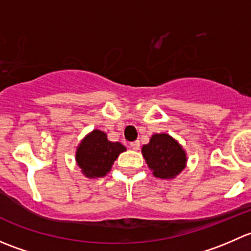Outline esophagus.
<instances>
[{"label": "esophagus", "mask_w": 251, "mask_h": 251, "mask_svg": "<svg viewBox=\"0 0 251 251\" xmlns=\"http://www.w3.org/2000/svg\"><path fill=\"white\" fill-rule=\"evenodd\" d=\"M130 147L133 151H138L140 149V141H133L130 143Z\"/></svg>", "instance_id": "esophagus-1"}]
</instances>
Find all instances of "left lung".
I'll return each instance as SVG.
<instances>
[{"mask_svg":"<svg viewBox=\"0 0 251 251\" xmlns=\"http://www.w3.org/2000/svg\"><path fill=\"white\" fill-rule=\"evenodd\" d=\"M142 154L153 174L159 178H174L184 169L186 153L182 147L166 133H155L148 144H144Z\"/></svg>","mask_w":251,"mask_h":251,"instance_id":"1","label":"left lung"}]
</instances>
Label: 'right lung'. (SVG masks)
Listing matches in <instances>:
<instances>
[{
    "instance_id": "right-lung-1",
    "label": "right lung",
    "mask_w": 251,
    "mask_h": 251,
    "mask_svg": "<svg viewBox=\"0 0 251 251\" xmlns=\"http://www.w3.org/2000/svg\"><path fill=\"white\" fill-rule=\"evenodd\" d=\"M125 151L123 144L108 141L104 132L95 130L78 146L77 165L87 177H102L109 173L119 154Z\"/></svg>"
}]
</instances>
